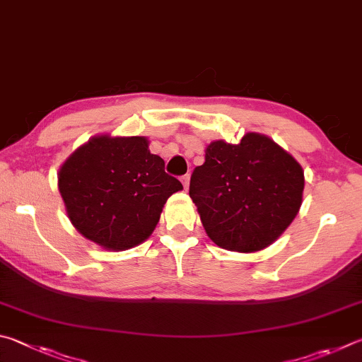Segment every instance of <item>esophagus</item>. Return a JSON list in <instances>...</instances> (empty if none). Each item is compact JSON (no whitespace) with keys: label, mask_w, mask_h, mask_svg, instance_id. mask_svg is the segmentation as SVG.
<instances>
[{"label":"esophagus","mask_w":362,"mask_h":362,"mask_svg":"<svg viewBox=\"0 0 362 362\" xmlns=\"http://www.w3.org/2000/svg\"><path fill=\"white\" fill-rule=\"evenodd\" d=\"M189 181H191V175L181 176V182H182V186H185V189L189 187Z\"/></svg>","instance_id":"1"}]
</instances>
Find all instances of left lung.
Wrapping results in <instances>:
<instances>
[{"instance_id":"8db88e82","label":"left lung","mask_w":362,"mask_h":362,"mask_svg":"<svg viewBox=\"0 0 362 362\" xmlns=\"http://www.w3.org/2000/svg\"><path fill=\"white\" fill-rule=\"evenodd\" d=\"M302 192L300 165L259 133H248L238 144L213 141L189 186L208 237L238 252L274 243L296 218Z\"/></svg>"}]
</instances>
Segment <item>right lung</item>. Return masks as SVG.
<instances>
[{"mask_svg":"<svg viewBox=\"0 0 362 362\" xmlns=\"http://www.w3.org/2000/svg\"><path fill=\"white\" fill-rule=\"evenodd\" d=\"M73 226L107 250H129L156 229L162 208L182 185L143 136H95L73 152L59 173Z\"/></svg>","mask_w":362,"mask_h":362,"instance_id":"obj_1","label":"right lung"}]
</instances>
